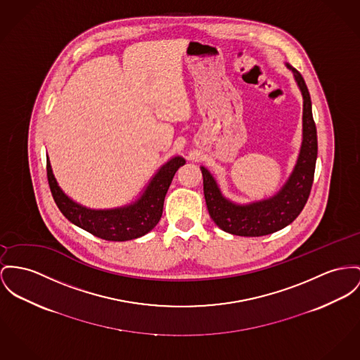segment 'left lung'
<instances>
[{
	"label": "left lung",
	"instance_id": "obj_1",
	"mask_svg": "<svg viewBox=\"0 0 360 360\" xmlns=\"http://www.w3.org/2000/svg\"><path fill=\"white\" fill-rule=\"evenodd\" d=\"M287 67L293 72L303 96V141L296 165L281 190L267 199L238 205L222 195L212 173L200 167L209 214L218 228L236 236L257 238L285 228L300 214L310 196L318 154L311 98L303 76L292 65Z\"/></svg>",
	"mask_w": 360,
	"mask_h": 360
}]
</instances>
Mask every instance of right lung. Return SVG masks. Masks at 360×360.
<instances>
[{"label":"right lung","instance_id":"obj_1","mask_svg":"<svg viewBox=\"0 0 360 360\" xmlns=\"http://www.w3.org/2000/svg\"><path fill=\"white\" fill-rule=\"evenodd\" d=\"M184 164L186 160L183 157H173L153 176L141 198L131 205L106 210L84 207L67 196L57 184L49 158L46 170L53 199L65 218L96 238L125 241L143 236L158 224L173 176Z\"/></svg>","mask_w":360,"mask_h":360}]
</instances>
